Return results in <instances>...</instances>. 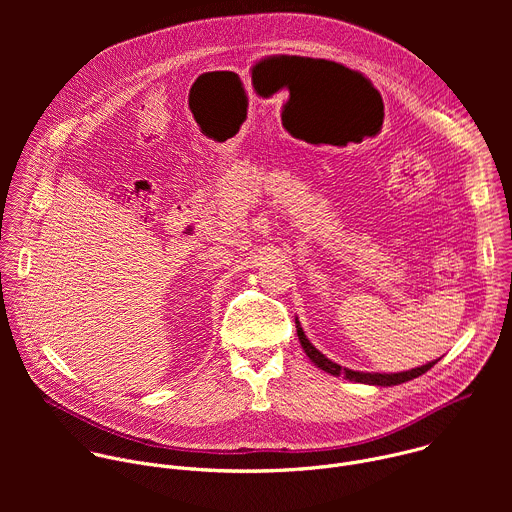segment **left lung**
<instances>
[{
    "mask_svg": "<svg viewBox=\"0 0 512 512\" xmlns=\"http://www.w3.org/2000/svg\"><path fill=\"white\" fill-rule=\"evenodd\" d=\"M296 330H298V338H300V344L304 348V352L308 354V358L316 364L318 369H322L324 373L328 375H334V377H344L348 381H354V383H364V385H377V387H393V385H401V383H407L411 379H417L421 377L423 373H427L433 364L440 360H431L427 364H421V367L417 369H411V371H403V373H362V371H352V369H346V367H340V364L332 362L328 356H324L304 334L302 330V324L300 320L296 318Z\"/></svg>",
    "mask_w": 512,
    "mask_h": 512,
    "instance_id": "obj_1",
    "label": "left lung"
}]
</instances>
